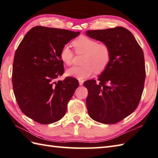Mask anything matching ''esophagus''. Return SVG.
<instances>
[{
	"instance_id": "obj_1",
	"label": "esophagus",
	"mask_w": 158,
	"mask_h": 158,
	"mask_svg": "<svg viewBox=\"0 0 158 158\" xmlns=\"http://www.w3.org/2000/svg\"><path fill=\"white\" fill-rule=\"evenodd\" d=\"M84 83V80H79V85L80 86H82Z\"/></svg>"
}]
</instances>
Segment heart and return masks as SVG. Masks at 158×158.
Here are the masks:
<instances>
[{
  "label": "heart",
  "instance_id": "1",
  "mask_svg": "<svg viewBox=\"0 0 158 158\" xmlns=\"http://www.w3.org/2000/svg\"><path fill=\"white\" fill-rule=\"evenodd\" d=\"M76 52L85 54L81 66H73L67 69L66 74L78 80H84L91 76L96 72L101 73L108 67L110 60L111 52L108 46L105 44H99L92 38L80 36L72 42ZM73 53L68 45L61 48L60 58L67 65L73 62Z\"/></svg>",
  "mask_w": 158,
  "mask_h": 158
}]
</instances>
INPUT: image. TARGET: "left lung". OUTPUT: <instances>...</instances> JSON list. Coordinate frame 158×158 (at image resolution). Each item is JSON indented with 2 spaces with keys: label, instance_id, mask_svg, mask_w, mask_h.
Returning <instances> with one entry per match:
<instances>
[{
  "label": "left lung",
  "instance_id": "8db88e82",
  "mask_svg": "<svg viewBox=\"0 0 158 158\" xmlns=\"http://www.w3.org/2000/svg\"><path fill=\"white\" fill-rule=\"evenodd\" d=\"M86 35L107 45L111 52L99 83L95 80L84 82L89 92V115L99 123H117L132 113L140 102L145 80L143 51L133 34L121 27L87 31Z\"/></svg>",
  "mask_w": 158,
  "mask_h": 158
}]
</instances>
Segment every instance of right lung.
<instances>
[{
  "instance_id": "right-lung-1",
  "label": "right lung",
  "mask_w": 158,
  "mask_h": 158,
  "mask_svg": "<svg viewBox=\"0 0 158 158\" xmlns=\"http://www.w3.org/2000/svg\"><path fill=\"white\" fill-rule=\"evenodd\" d=\"M80 32L37 26L26 34L15 51L12 84L16 101L23 113L41 124L61 119L67 103L78 87V80L64 72L61 48Z\"/></svg>"
}]
</instances>
